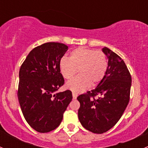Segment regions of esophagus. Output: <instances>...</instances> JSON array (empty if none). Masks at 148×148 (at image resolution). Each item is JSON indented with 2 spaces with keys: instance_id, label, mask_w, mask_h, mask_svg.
Returning <instances> with one entry per match:
<instances>
[{
  "instance_id": "1",
  "label": "esophagus",
  "mask_w": 148,
  "mask_h": 148,
  "mask_svg": "<svg viewBox=\"0 0 148 148\" xmlns=\"http://www.w3.org/2000/svg\"><path fill=\"white\" fill-rule=\"evenodd\" d=\"M72 97H73V99H77V94L75 93V92H72Z\"/></svg>"
}]
</instances>
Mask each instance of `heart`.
Instances as JSON below:
<instances>
[{
	"label": "heart",
	"mask_w": 148,
	"mask_h": 148,
	"mask_svg": "<svg viewBox=\"0 0 148 148\" xmlns=\"http://www.w3.org/2000/svg\"><path fill=\"white\" fill-rule=\"evenodd\" d=\"M108 68L107 56L100 50L79 47L71 52L69 59L62 58L59 69L65 79L74 77L79 70V75L66 84V88L82 92L89 86H95L103 79Z\"/></svg>",
	"instance_id": "heart-1"
}]
</instances>
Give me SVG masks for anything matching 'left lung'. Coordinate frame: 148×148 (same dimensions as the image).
<instances>
[{
	"instance_id": "1",
	"label": "left lung",
	"mask_w": 148,
	"mask_h": 148,
	"mask_svg": "<svg viewBox=\"0 0 148 148\" xmlns=\"http://www.w3.org/2000/svg\"><path fill=\"white\" fill-rule=\"evenodd\" d=\"M102 51L108 59V68L95 89L78 96V117L90 132L102 134L117 124L130 101L132 78L122 58L108 48Z\"/></svg>"
}]
</instances>
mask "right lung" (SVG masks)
<instances>
[{
	"label": "right lung",
	"mask_w": 148,
	"mask_h": 148,
	"mask_svg": "<svg viewBox=\"0 0 148 148\" xmlns=\"http://www.w3.org/2000/svg\"><path fill=\"white\" fill-rule=\"evenodd\" d=\"M68 46L48 42L31 51L19 71L18 98L25 120L41 133L56 129L72 99L70 90L56 93L64 84L59 62Z\"/></svg>",
	"instance_id": "1"
}]
</instances>
